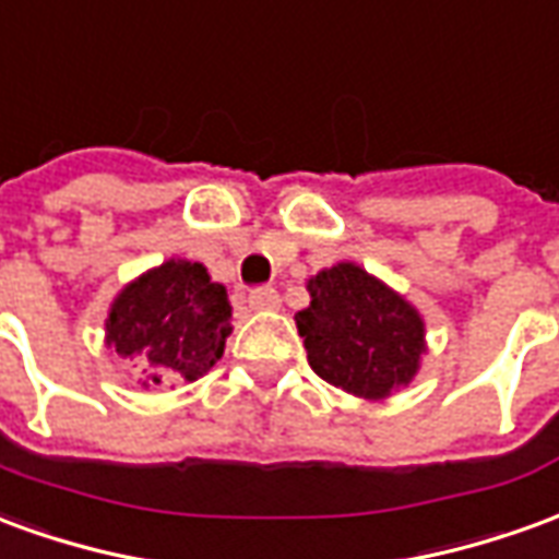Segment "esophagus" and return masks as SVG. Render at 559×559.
I'll return each instance as SVG.
<instances>
[{"label":"esophagus","mask_w":559,"mask_h":559,"mask_svg":"<svg viewBox=\"0 0 559 559\" xmlns=\"http://www.w3.org/2000/svg\"><path fill=\"white\" fill-rule=\"evenodd\" d=\"M280 295L273 292V288H264V292H252L249 295V310H255V312H273V310H280Z\"/></svg>","instance_id":"obj_1"}]
</instances>
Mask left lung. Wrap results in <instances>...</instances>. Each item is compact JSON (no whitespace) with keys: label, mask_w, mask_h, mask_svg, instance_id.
<instances>
[{"label":"left lung","mask_w":559,"mask_h":559,"mask_svg":"<svg viewBox=\"0 0 559 559\" xmlns=\"http://www.w3.org/2000/svg\"><path fill=\"white\" fill-rule=\"evenodd\" d=\"M310 307L295 312L307 361L352 397L385 400L413 382L427 355L425 316L355 261L307 280Z\"/></svg>","instance_id":"8db88e82"}]
</instances>
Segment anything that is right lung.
<instances>
[{
    "mask_svg": "<svg viewBox=\"0 0 559 559\" xmlns=\"http://www.w3.org/2000/svg\"><path fill=\"white\" fill-rule=\"evenodd\" d=\"M228 334V292L189 259H168L134 276L105 319V346L134 361L144 388L201 379L223 358Z\"/></svg>",
    "mask_w": 559,
    "mask_h": 559,
    "instance_id": "right-lung-1",
    "label": "right lung"
}]
</instances>
